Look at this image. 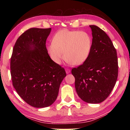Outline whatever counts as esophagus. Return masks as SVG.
<instances>
[{
  "mask_svg": "<svg viewBox=\"0 0 130 130\" xmlns=\"http://www.w3.org/2000/svg\"><path fill=\"white\" fill-rule=\"evenodd\" d=\"M65 71H66V73H67V74H69L70 73V70L68 68H66L65 69Z\"/></svg>",
  "mask_w": 130,
  "mask_h": 130,
  "instance_id": "obj_1",
  "label": "esophagus"
}]
</instances>
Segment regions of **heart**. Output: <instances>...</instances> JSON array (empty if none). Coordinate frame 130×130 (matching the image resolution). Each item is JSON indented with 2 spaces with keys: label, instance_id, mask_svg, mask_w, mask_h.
Here are the masks:
<instances>
[{
  "label": "heart",
  "instance_id": "heart-1",
  "mask_svg": "<svg viewBox=\"0 0 130 130\" xmlns=\"http://www.w3.org/2000/svg\"><path fill=\"white\" fill-rule=\"evenodd\" d=\"M91 46L92 40L87 32L62 29L54 36L52 43L47 47V51L57 64H60L65 57L68 63L79 65L87 60Z\"/></svg>",
  "mask_w": 130,
  "mask_h": 130
}]
</instances>
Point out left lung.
<instances>
[{
    "mask_svg": "<svg viewBox=\"0 0 130 130\" xmlns=\"http://www.w3.org/2000/svg\"><path fill=\"white\" fill-rule=\"evenodd\" d=\"M89 27L93 36L89 55L83 64L72 69L71 73L79 97L88 103H99L109 96L116 83L118 59L106 32L96 26Z\"/></svg>",
    "mask_w": 130,
    "mask_h": 130,
    "instance_id": "obj_1",
    "label": "left lung"
}]
</instances>
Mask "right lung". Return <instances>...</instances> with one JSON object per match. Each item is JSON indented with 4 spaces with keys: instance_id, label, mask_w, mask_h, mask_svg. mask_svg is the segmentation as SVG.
Masks as SVG:
<instances>
[{
    "instance_id": "add662e5",
    "label": "right lung",
    "mask_w": 130,
    "mask_h": 130,
    "mask_svg": "<svg viewBox=\"0 0 130 130\" xmlns=\"http://www.w3.org/2000/svg\"><path fill=\"white\" fill-rule=\"evenodd\" d=\"M51 28H31L17 40L10 58L12 84L30 106L44 108L56 100L64 68L54 62L46 47Z\"/></svg>"
}]
</instances>
